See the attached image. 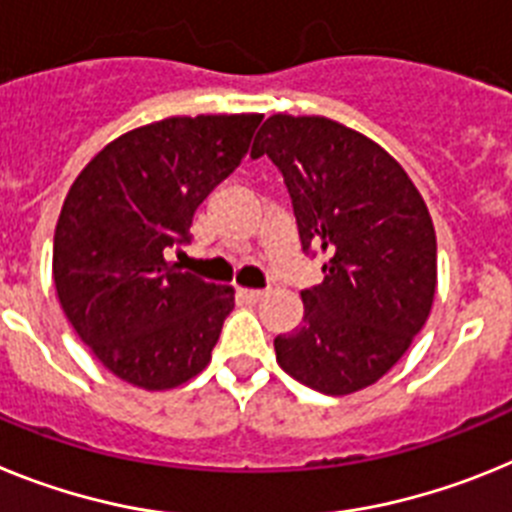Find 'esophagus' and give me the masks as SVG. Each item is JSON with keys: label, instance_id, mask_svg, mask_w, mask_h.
Here are the masks:
<instances>
[{"label": "esophagus", "instance_id": "esophagus-1", "mask_svg": "<svg viewBox=\"0 0 512 512\" xmlns=\"http://www.w3.org/2000/svg\"><path fill=\"white\" fill-rule=\"evenodd\" d=\"M239 296H242L244 301H250V304H257V301L265 299V293L268 291H262V288H239Z\"/></svg>", "mask_w": 512, "mask_h": 512}]
</instances>
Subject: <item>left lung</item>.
I'll return each instance as SVG.
<instances>
[{"label":"left lung","mask_w":512,"mask_h":512,"mask_svg":"<svg viewBox=\"0 0 512 512\" xmlns=\"http://www.w3.org/2000/svg\"><path fill=\"white\" fill-rule=\"evenodd\" d=\"M281 170L304 252L324 281L301 291L304 319L275 358L330 397L376 384L407 353L433 306L438 265L428 206L376 141L319 115H270L252 157Z\"/></svg>","instance_id":"obj_1"}]
</instances>
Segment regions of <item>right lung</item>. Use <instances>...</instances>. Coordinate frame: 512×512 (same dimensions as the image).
Instances as JSON below:
<instances>
[{
    "label": "right lung",
    "instance_id": "add662e5",
    "mask_svg": "<svg viewBox=\"0 0 512 512\" xmlns=\"http://www.w3.org/2000/svg\"><path fill=\"white\" fill-rule=\"evenodd\" d=\"M262 115L164 118L133 128L69 188L53 234L61 309L97 361L149 391L203 371L234 288L167 262L190 242L195 208L237 170Z\"/></svg>",
    "mask_w": 512,
    "mask_h": 512
}]
</instances>
